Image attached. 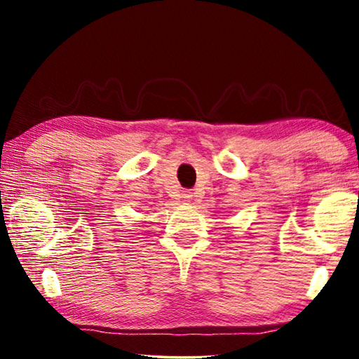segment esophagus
Returning a JSON list of instances; mask_svg holds the SVG:
<instances>
[{
	"mask_svg": "<svg viewBox=\"0 0 359 359\" xmlns=\"http://www.w3.org/2000/svg\"><path fill=\"white\" fill-rule=\"evenodd\" d=\"M191 196V194L190 193H185V198H190Z\"/></svg>",
	"mask_w": 359,
	"mask_h": 359,
	"instance_id": "obj_1",
	"label": "esophagus"
}]
</instances>
